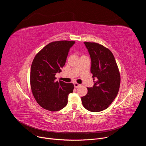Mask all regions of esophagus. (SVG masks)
I'll list each match as a JSON object with an SVG mask.
<instances>
[{"mask_svg":"<svg viewBox=\"0 0 146 146\" xmlns=\"http://www.w3.org/2000/svg\"><path fill=\"white\" fill-rule=\"evenodd\" d=\"M74 86L75 88H78V87L80 86V84H78V83H77V82H74Z\"/></svg>","mask_w":146,"mask_h":146,"instance_id":"1","label":"esophagus"}]
</instances>
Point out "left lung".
<instances>
[{
	"label": "left lung",
	"instance_id": "8db88e82",
	"mask_svg": "<svg viewBox=\"0 0 146 146\" xmlns=\"http://www.w3.org/2000/svg\"><path fill=\"white\" fill-rule=\"evenodd\" d=\"M91 59V73L94 86L81 97L82 105L92 112L106 109L117 96L120 85V74L113 53L102 44L84 42Z\"/></svg>",
	"mask_w": 146,
	"mask_h": 146
}]
</instances>
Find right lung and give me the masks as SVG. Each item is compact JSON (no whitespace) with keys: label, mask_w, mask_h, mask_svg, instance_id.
Returning <instances> with one entry per match:
<instances>
[{"label":"right lung","mask_w":146,"mask_h":146,"mask_svg":"<svg viewBox=\"0 0 146 146\" xmlns=\"http://www.w3.org/2000/svg\"><path fill=\"white\" fill-rule=\"evenodd\" d=\"M74 43L68 40L52 41L33 60L30 74L32 92L37 103L46 110L56 111L64 108L69 94L73 91V84L56 81L55 74L61 72Z\"/></svg>","instance_id":"1"}]
</instances>
